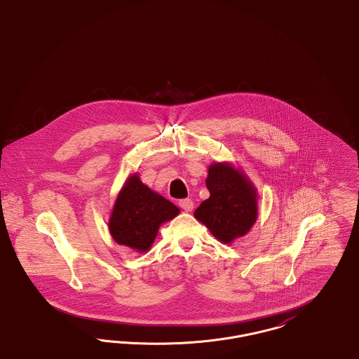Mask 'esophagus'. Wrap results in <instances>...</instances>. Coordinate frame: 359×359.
<instances>
[{"instance_id":"1","label":"esophagus","mask_w":359,"mask_h":359,"mask_svg":"<svg viewBox=\"0 0 359 359\" xmlns=\"http://www.w3.org/2000/svg\"><path fill=\"white\" fill-rule=\"evenodd\" d=\"M179 205L184 210V211H192V208H194V202L191 201V199H182L180 202H179Z\"/></svg>"}]
</instances>
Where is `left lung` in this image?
<instances>
[{
    "label": "left lung",
    "instance_id": "left-lung-1",
    "mask_svg": "<svg viewBox=\"0 0 359 359\" xmlns=\"http://www.w3.org/2000/svg\"><path fill=\"white\" fill-rule=\"evenodd\" d=\"M205 186L210 198L195 210L194 217L226 245L246 236L258 215L257 188L246 173L227 161L212 163Z\"/></svg>",
    "mask_w": 359,
    "mask_h": 359
}]
</instances>
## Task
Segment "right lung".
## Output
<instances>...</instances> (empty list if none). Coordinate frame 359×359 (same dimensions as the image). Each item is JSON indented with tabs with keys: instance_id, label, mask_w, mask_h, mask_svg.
<instances>
[{
	"instance_id": "add662e5",
	"label": "right lung",
	"mask_w": 359,
	"mask_h": 359,
	"mask_svg": "<svg viewBox=\"0 0 359 359\" xmlns=\"http://www.w3.org/2000/svg\"><path fill=\"white\" fill-rule=\"evenodd\" d=\"M179 212L180 208L145 186L138 173H132L117 195L109 231L118 245L145 253L154 245L160 226Z\"/></svg>"
}]
</instances>
